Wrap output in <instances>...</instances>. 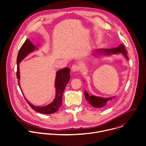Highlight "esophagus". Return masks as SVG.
Returning <instances> with one entry per match:
<instances>
[{
	"label": "esophagus",
	"mask_w": 146,
	"mask_h": 146,
	"mask_svg": "<svg viewBox=\"0 0 146 146\" xmlns=\"http://www.w3.org/2000/svg\"><path fill=\"white\" fill-rule=\"evenodd\" d=\"M79 69H80V66H79V65H78L77 64H75L72 65L71 67V70L74 72L78 71L79 70Z\"/></svg>",
	"instance_id": "1"
}]
</instances>
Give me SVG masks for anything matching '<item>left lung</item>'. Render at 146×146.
I'll use <instances>...</instances> for the list:
<instances>
[{"instance_id":"obj_1","label":"left lung","mask_w":146,"mask_h":146,"mask_svg":"<svg viewBox=\"0 0 146 146\" xmlns=\"http://www.w3.org/2000/svg\"><path fill=\"white\" fill-rule=\"evenodd\" d=\"M122 53L127 59L128 60L127 52L125 49L123 44H120L118 47L111 48V49H98L95 50L93 54L94 56L97 55H110L111 54H119ZM84 97L86 100L93 107L97 108H104L106 107L109 104V101L114 98L115 97L109 98H102L97 97L93 95H89L86 91H84Z\"/></svg>"}]
</instances>
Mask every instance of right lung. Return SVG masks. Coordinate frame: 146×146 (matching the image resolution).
I'll list each match as a JSON object with an SVG mask.
<instances>
[{
	"label": "right lung",
	"instance_id": "1",
	"mask_svg": "<svg viewBox=\"0 0 146 146\" xmlns=\"http://www.w3.org/2000/svg\"><path fill=\"white\" fill-rule=\"evenodd\" d=\"M38 49L32 43L29 39H26L24 44L22 45L20 48L17 59V76L18 79V84L20 87V89L25 97V96L22 91L21 88V86L19 84V64L26 57L29 53L35 51L36 49ZM70 70L69 68H64L62 70L57 71L56 72V76L55 79L54 86L56 89V95L53 101L49 104L44 106H37L33 105L31 102H29L26 98L25 97L26 101L30 105V106L35 111L43 114H52L57 111L59 109L62 104V98L63 92L66 88L67 84L68 83L70 79Z\"/></svg>",
	"mask_w": 146,
	"mask_h": 146
}]
</instances>
